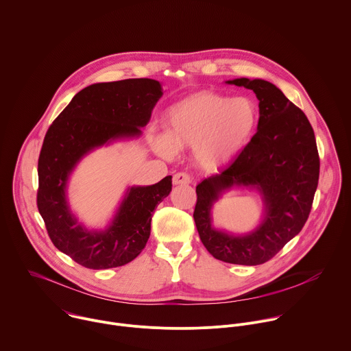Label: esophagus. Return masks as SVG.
<instances>
[{
  "label": "esophagus",
  "instance_id": "1",
  "mask_svg": "<svg viewBox=\"0 0 351 351\" xmlns=\"http://www.w3.org/2000/svg\"><path fill=\"white\" fill-rule=\"evenodd\" d=\"M191 182H192V177L186 173H177L173 177L174 185H184V184H191Z\"/></svg>",
  "mask_w": 351,
  "mask_h": 351
}]
</instances>
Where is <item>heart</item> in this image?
Listing matches in <instances>:
<instances>
[{
	"mask_svg": "<svg viewBox=\"0 0 351 351\" xmlns=\"http://www.w3.org/2000/svg\"><path fill=\"white\" fill-rule=\"evenodd\" d=\"M259 118V107L252 97L200 90L167 110L165 134L154 136L152 147L163 158H173L177 149L193 148L203 169H217L251 144Z\"/></svg>",
	"mask_w": 351,
	"mask_h": 351,
	"instance_id": "b5f03b06",
	"label": "heart"
}]
</instances>
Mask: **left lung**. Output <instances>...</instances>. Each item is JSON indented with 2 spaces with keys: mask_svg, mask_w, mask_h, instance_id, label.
I'll list each match as a JSON object with an SVG mask.
<instances>
[{
  "mask_svg": "<svg viewBox=\"0 0 351 351\" xmlns=\"http://www.w3.org/2000/svg\"><path fill=\"white\" fill-rule=\"evenodd\" d=\"M230 85L252 90L259 100V126L251 144L219 174L196 186L193 211L202 243L217 259L261 265L271 259L306 223L318 185L319 156L304 112L273 84L239 78ZM234 184L256 187L263 195V223L250 235L233 237L210 226V207Z\"/></svg>",
  "mask_w": 351,
  "mask_h": 351,
  "instance_id": "8db88e82",
  "label": "left lung"
}]
</instances>
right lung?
I'll return each mask as SVG.
<instances>
[{
	"mask_svg": "<svg viewBox=\"0 0 351 351\" xmlns=\"http://www.w3.org/2000/svg\"><path fill=\"white\" fill-rule=\"evenodd\" d=\"M162 95L160 84L148 78L90 85L74 96L45 134L38 158V211L55 247L88 269L123 266L140 255L151 234L152 213L171 191V176L155 185L132 186L101 232H89L71 214L69 176L89 151L140 136Z\"/></svg>",
	"mask_w": 351,
	"mask_h": 351,
	"instance_id": "right-lung-1",
	"label": "right lung"
}]
</instances>
